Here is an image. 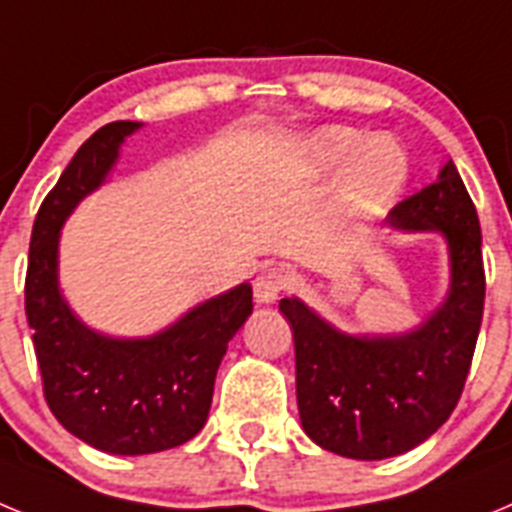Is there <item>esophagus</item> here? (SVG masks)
Wrapping results in <instances>:
<instances>
[{
    "label": "esophagus",
    "instance_id": "obj_1",
    "mask_svg": "<svg viewBox=\"0 0 512 512\" xmlns=\"http://www.w3.org/2000/svg\"><path fill=\"white\" fill-rule=\"evenodd\" d=\"M287 284L289 277L284 271L264 269L259 277H256V282H253V297H256L259 305H269V302H274L282 295L284 289H287Z\"/></svg>",
    "mask_w": 512,
    "mask_h": 512
}]
</instances>
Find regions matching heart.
<instances>
[{
	"instance_id": "1",
	"label": "heart",
	"mask_w": 512,
	"mask_h": 512,
	"mask_svg": "<svg viewBox=\"0 0 512 512\" xmlns=\"http://www.w3.org/2000/svg\"><path fill=\"white\" fill-rule=\"evenodd\" d=\"M297 164L312 179L343 171L341 205L354 217H372L392 207L410 176L408 158L395 140L366 138L346 125L305 135L297 143Z\"/></svg>"
}]
</instances>
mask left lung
Masks as SVG:
<instances>
[{
    "label": "left lung",
    "mask_w": 512,
    "mask_h": 512,
    "mask_svg": "<svg viewBox=\"0 0 512 512\" xmlns=\"http://www.w3.org/2000/svg\"><path fill=\"white\" fill-rule=\"evenodd\" d=\"M387 223L405 233H441L449 248V292L418 328L351 336L297 297L279 302L295 338L302 428L320 449L346 459L400 456L449 420L485 310L479 217L454 161L431 187L400 202Z\"/></svg>",
    "instance_id": "8db88e82"
}]
</instances>
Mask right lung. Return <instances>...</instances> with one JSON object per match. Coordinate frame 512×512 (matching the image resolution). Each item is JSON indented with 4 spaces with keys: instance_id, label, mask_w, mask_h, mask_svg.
I'll use <instances>...</instances> for the list:
<instances>
[{
    "instance_id": "right-lung-1",
    "label": "right lung",
    "mask_w": 512,
    "mask_h": 512,
    "mask_svg": "<svg viewBox=\"0 0 512 512\" xmlns=\"http://www.w3.org/2000/svg\"><path fill=\"white\" fill-rule=\"evenodd\" d=\"M138 128L140 122H110L76 151L35 217L25 279V312L48 408L76 438L120 456L174 449L202 431L217 366L253 310L251 284L243 282L153 336L112 338L89 328L61 295L63 223L102 187L120 146Z\"/></svg>"
}]
</instances>
